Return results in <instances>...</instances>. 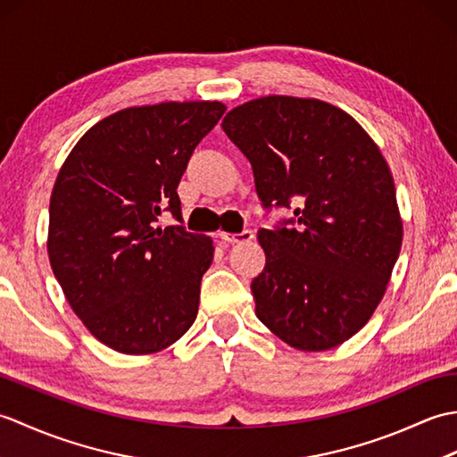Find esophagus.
<instances>
[{"instance_id":"esophagus-1","label":"esophagus","mask_w":457,"mask_h":457,"mask_svg":"<svg viewBox=\"0 0 457 457\" xmlns=\"http://www.w3.org/2000/svg\"><path fill=\"white\" fill-rule=\"evenodd\" d=\"M218 237L228 245H236V244H245V241H251L255 237V234L251 229H244L239 234H226V231H220Z\"/></svg>"}]
</instances>
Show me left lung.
Here are the masks:
<instances>
[{"label":"left lung","mask_w":457,"mask_h":457,"mask_svg":"<svg viewBox=\"0 0 457 457\" xmlns=\"http://www.w3.org/2000/svg\"><path fill=\"white\" fill-rule=\"evenodd\" d=\"M221 128L249 159L263 208L295 206L257 236L267 255L251 283L257 318L303 352L344 344L381 303L403 244L381 151L336 105L290 96L237 105Z\"/></svg>","instance_id":"1"}]
</instances>
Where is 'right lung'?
Masks as SVG:
<instances>
[{"label":"right lung","mask_w":457,"mask_h":457,"mask_svg":"<svg viewBox=\"0 0 457 457\" xmlns=\"http://www.w3.org/2000/svg\"><path fill=\"white\" fill-rule=\"evenodd\" d=\"M226 112L220 102L128 108L96 123L58 172L48 259L82 324L120 353H154L194 324L212 239L182 223L179 182Z\"/></svg>","instance_id":"right-lung-1"}]
</instances>
